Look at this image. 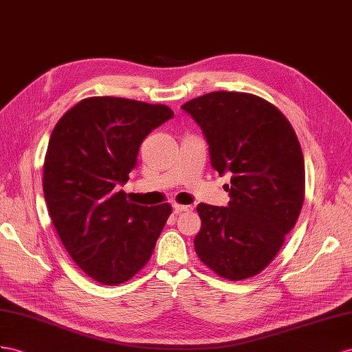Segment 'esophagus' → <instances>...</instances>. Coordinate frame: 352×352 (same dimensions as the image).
<instances>
[{
  "label": "esophagus",
  "mask_w": 352,
  "mask_h": 352,
  "mask_svg": "<svg viewBox=\"0 0 352 352\" xmlns=\"http://www.w3.org/2000/svg\"><path fill=\"white\" fill-rule=\"evenodd\" d=\"M173 208L175 214H182V212H190L193 208L190 205H179V204H173Z\"/></svg>",
  "instance_id": "obj_1"
}]
</instances>
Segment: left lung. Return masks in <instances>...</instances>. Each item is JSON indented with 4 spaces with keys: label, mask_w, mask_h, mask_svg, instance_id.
<instances>
[{
    "label": "left lung",
    "mask_w": 352,
    "mask_h": 352,
    "mask_svg": "<svg viewBox=\"0 0 352 352\" xmlns=\"http://www.w3.org/2000/svg\"><path fill=\"white\" fill-rule=\"evenodd\" d=\"M182 108L201 126L212 168L232 173L228 206L197 205L196 254L229 281L254 276L275 258L302 210L299 140L275 105L251 94L211 92Z\"/></svg>",
    "instance_id": "8db88e82"
}]
</instances>
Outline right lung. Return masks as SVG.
I'll return each mask as SVG.
<instances>
[{
	"label": "right lung",
	"instance_id": "right-lung-1",
	"mask_svg": "<svg viewBox=\"0 0 352 352\" xmlns=\"http://www.w3.org/2000/svg\"><path fill=\"white\" fill-rule=\"evenodd\" d=\"M173 116L162 104L94 96L68 110L50 135L43 168L50 219L76 265L104 285L146 266L173 212L169 204H131L119 190L144 138Z\"/></svg>",
	"mask_w": 352,
	"mask_h": 352
}]
</instances>
